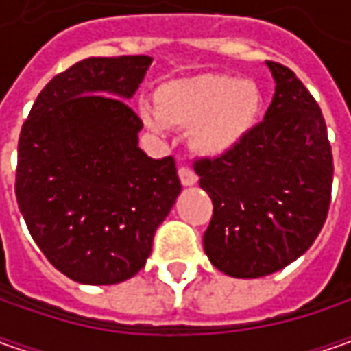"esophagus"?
<instances>
[{
    "instance_id": "obj_1",
    "label": "esophagus",
    "mask_w": 351,
    "mask_h": 351,
    "mask_svg": "<svg viewBox=\"0 0 351 351\" xmlns=\"http://www.w3.org/2000/svg\"><path fill=\"white\" fill-rule=\"evenodd\" d=\"M180 180H182L183 185H195L197 183V176L195 171L191 168H180Z\"/></svg>"
}]
</instances>
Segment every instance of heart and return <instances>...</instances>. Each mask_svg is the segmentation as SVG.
Returning <instances> with one entry per match:
<instances>
[{
    "instance_id": "b5f03b06",
    "label": "heart",
    "mask_w": 351,
    "mask_h": 351,
    "mask_svg": "<svg viewBox=\"0 0 351 351\" xmlns=\"http://www.w3.org/2000/svg\"><path fill=\"white\" fill-rule=\"evenodd\" d=\"M260 91L228 74H205L166 84L156 93V113L142 109L152 130L191 128V146L201 156H223L254 127L260 113Z\"/></svg>"
}]
</instances>
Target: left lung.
Returning a JSON list of instances; mask_svg holds the SVG:
<instances>
[{
    "mask_svg": "<svg viewBox=\"0 0 351 351\" xmlns=\"http://www.w3.org/2000/svg\"><path fill=\"white\" fill-rule=\"evenodd\" d=\"M265 64L276 93L262 123L232 150L193 164L213 199L205 254L240 279L276 274L303 256L330 207L334 164L322 111L287 66Z\"/></svg>",
    "mask_w": 351,
    "mask_h": 351,
    "instance_id": "left-lung-1",
    "label": "left lung"
}]
</instances>
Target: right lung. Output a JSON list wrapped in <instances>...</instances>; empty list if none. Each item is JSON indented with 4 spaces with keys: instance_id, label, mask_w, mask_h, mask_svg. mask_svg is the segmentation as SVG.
<instances>
[{
    "instance_id": "add662e5",
    "label": "right lung",
    "mask_w": 351,
    "mask_h": 351,
    "mask_svg": "<svg viewBox=\"0 0 351 351\" xmlns=\"http://www.w3.org/2000/svg\"><path fill=\"white\" fill-rule=\"evenodd\" d=\"M150 64L75 62L45 86L21 128V215L48 262L77 283L136 276L182 191L176 160L138 148L142 121L127 105Z\"/></svg>"
}]
</instances>
